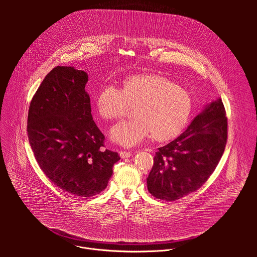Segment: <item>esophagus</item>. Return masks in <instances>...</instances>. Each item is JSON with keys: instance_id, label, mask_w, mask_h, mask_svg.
<instances>
[{"instance_id": "obj_1", "label": "esophagus", "mask_w": 257, "mask_h": 257, "mask_svg": "<svg viewBox=\"0 0 257 257\" xmlns=\"http://www.w3.org/2000/svg\"><path fill=\"white\" fill-rule=\"evenodd\" d=\"M132 155V152H130V151H120L119 152V156L121 157V158H127V157H130Z\"/></svg>"}]
</instances>
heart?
I'll return each instance as SVG.
<instances>
[{
  "label": "heart",
  "instance_id": "heart-1",
  "mask_svg": "<svg viewBox=\"0 0 257 257\" xmlns=\"http://www.w3.org/2000/svg\"><path fill=\"white\" fill-rule=\"evenodd\" d=\"M136 107L131 120L114 124L110 140L123 147H134L146 139L159 142L175 139L183 132L192 112L189 92L165 77L151 74L135 75L121 82V89L105 86L96 98V109L104 119L121 117Z\"/></svg>",
  "mask_w": 257,
  "mask_h": 257
}]
</instances>
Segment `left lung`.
Segmentation results:
<instances>
[{
    "label": "left lung",
    "mask_w": 257,
    "mask_h": 257,
    "mask_svg": "<svg viewBox=\"0 0 257 257\" xmlns=\"http://www.w3.org/2000/svg\"><path fill=\"white\" fill-rule=\"evenodd\" d=\"M226 137L227 119L219 98L206 105L182 135L155 152L147 179L149 193L175 201L198 190L216 169Z\"/></svg>",
    "instance_id": "1"
}]
</instances>
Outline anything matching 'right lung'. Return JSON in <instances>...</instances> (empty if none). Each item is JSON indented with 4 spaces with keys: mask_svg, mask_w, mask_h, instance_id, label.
Returning <instances> with one entry per match:
<instances>
[{
    "mask_svg": "<svg viewBox=\"0 0 257 257\" xmlns=\"http://www.w3.org/2000/svg\"><path fill=\"white\" fill-rule=\"evenodd\" d=\"M88 74L57 66L34 96L28 135L37 163L49 180L75 196L91 197L108 186L116 152L104 149L105 137L93 120Z\"/></svg>",
    "mask_w": 257,
    "mask_h": 257,
    "instance_id": "obj_1",
    "label": "right lung"
}]
</instances>
